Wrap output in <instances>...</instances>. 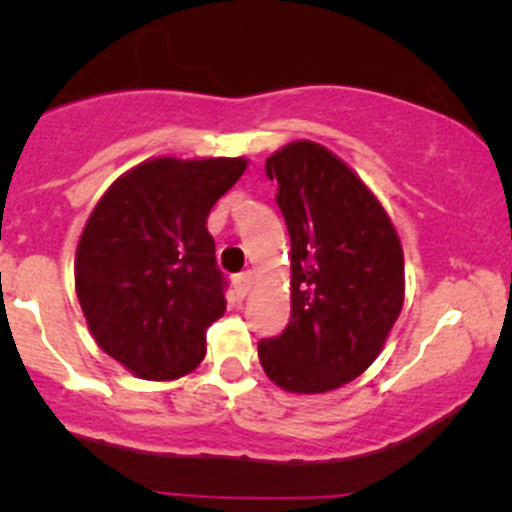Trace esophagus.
<instances>
[{"mask_svg":"<svg viewBox=\"0 0 512 512\" xmlns=\"http://www.w3.org/2000/svg\"><path fill=\"white\" fill-rule=\"evenodd\" d=\"M233 286H236L238 296H248V291L252 286V272H240L233 276Z\"/></svg>","mask_w":512,"mask_h":512,"instance_id":"obj_1","label":"esophagus"}]
</instances>
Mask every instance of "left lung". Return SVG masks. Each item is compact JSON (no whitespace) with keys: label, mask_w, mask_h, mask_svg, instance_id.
Returning a JSON list of instances; mask_svg holds the SVG:
<instances>
[{"label":"left lung","mask_w":512,"mask_h":512,"mask_svg":"<svg viewBox=\"0 0 512 512\" xmlns=\"http://www.w3.org/2000/svg\"><path fill=\"white\" fill-rule=\"evenodd\" d=\"M291 238V320L257 344L269 380L317 395L358 378L404 303V257L383 204L315 142L267 158Z\"/></svg>","instance_id":"left-lung-1"}]
</instances>
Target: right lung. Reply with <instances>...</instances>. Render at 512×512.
<instances>
[{
    "label": "right lung",
    "instance_id": "add662e5",
    "mask_svg": "<svg viewBox=\"0 0 512 512\" xmlns=\"http://www.w3.org/2000/svg\"><path fill=\"white\" fill-rule=\"evenodd\" d=\"M245 158H154L132 168L88 216L76 248V296L108 356L146 380H175L207 354L226 313L207 216Z\"/></svg>",
    "mask_w": 512,
    "mask_h": 512
}]
</instances>
